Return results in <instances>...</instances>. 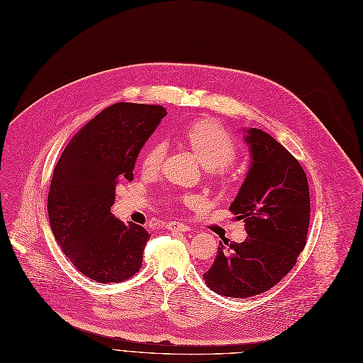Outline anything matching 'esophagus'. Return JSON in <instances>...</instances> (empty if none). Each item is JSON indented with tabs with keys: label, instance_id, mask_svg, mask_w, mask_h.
<instances>
[{
	"label": "esophagus",
	"instance_id": "34e87169",
	"mask_svg": "<svg viewBox=\"0 0 363 363\" xmlns=\"http://www.w3.org/2000/svg\"><path fill=\"white\" fill-rule=\"evenodd\" d=\"M165 229L171 232H189L191 230V226H187L184 223H177V221H169L165 224Z\"/></svg>",
	"mask_w": 363,
	"mask_h": 363
}]
</instances>
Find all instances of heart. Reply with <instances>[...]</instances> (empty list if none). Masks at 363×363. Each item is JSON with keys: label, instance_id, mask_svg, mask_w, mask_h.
Here are the masks:
<instances>
[{"label": "heart", "instance_id": "b5f03b06", "mask_svg": "<svg viewBox=\"0 0 363 363\" xmlns=\"http://www.w3.org/2000/svg\"><path fill=\"white\" fill-rule=\"evenodd\" d=\"M187 143L199 155L203 165L220 167L232 162L236 157V142L233 135L221 124L214 121H196L184 130ZM165 155V143L155 142L146 150L142 160V168L146 172H155L160 169ZM187 203L199 201L196 195H184L182 198Z\"/></svg>", "mask_w": 363, "mask_h": 363}]
</instances>
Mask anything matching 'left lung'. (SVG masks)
<instances>
[{"label":"left lung","mask_w":363,"mask_h":363,"mask_svg":"<svg viewBox=\"0 0 363 363\" xmlns=\"http://www.w3.org/2000/svg\"><path fill=\"white\" fill-rule=\"evenodd\" d=\"M251 165L229 210L244 220V242H220L203 273L220 296L248 298L269 291L296 266L307 242L310 195L300 162L263 130H245Z\"/></svg>","instance_id":"left-lung-1"}]
</instances>
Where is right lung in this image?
<instances>
[{"mask_svg":"<svg viewBox=\"0 0 363 363\" xmlns=\"http://www.w3.org/2000/svg\"><path fill=\"white\" fill-rule=\"evenodd\" d=\"M165 115L157 105L115 103L72 137L57 161L50 226L71 263L96 282H123L142 267L149 232L124 224L111 206L118 182L133 180L135 160Z\"/></svg>","mask_w":363,"mask_h":363,"instance_id":"add662e5","label":"right lung"}]
</instances>
